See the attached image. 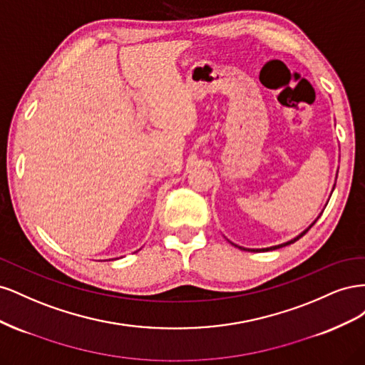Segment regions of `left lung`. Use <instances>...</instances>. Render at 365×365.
Instances as JSON below:
<instances>
[{
	"mask_svg": "<svg viewBox=\"0 0 365 365\" xmlns=\"http://www.w3.org/2000/svg\"><path fill=\"white\" fill-rule=\"evenodd\" d=\"M334 189H335V187H334ZM332 192H334V190H332ZM318 217H319V216H318ZM318 217H317V219H318ZM317 219L314 220V222H312L311 225H309V227H307V228H306V230L303 231V233H300V235H298L297 237H294V239H291V240H288V242H284V244H280V245H275V247H269V248H262V250H250V248H242V247H237V245H236V247H237V248H240V250H244V251H254V252H260V251H269V250H277V248H282V247H286V245H291V244H294V242H297L298 239H300L302 236H304V235L307 233V231H309V230H311V227H312V225H314V224L317 222ZM233 245H235V244H233Z\"/></svg>",
	"mask_w": 365,
	"mask_h": 365,
	"instance_id": "8db88e82",
	"label": "left lung"
}]
</instances>
